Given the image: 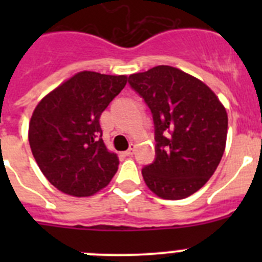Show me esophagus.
I'll list each match as a JSON object with an SVG mask.
<instances>
[{"instance_id": "34e87169", "label": "esophagus", "mask_w": 262, "mask_h": 262, "mask_svg": "<svg viewBox=\"0 0 262 262\" xmlns=\"http://www.w3.org/2000/svg\"><path fill=\"white\" fill-rule=\"evenodd\" d=\"M135 149H136V144H131V147L126 151V156H133V155L135 154Z\"/></svg>"}]
</instances>
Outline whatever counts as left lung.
Masks as SVG:
<instances>
[{
  "label": "left lung",
  "instance_id": "left-lung-1",
  "mask_svg": "<svg viewBox=\"0 0 262 262\" xmlns=\"http://www.w3.org/2000/svg\"><path fill=\"white\" fill-rule=\"evenodd\" d=\"M155 123L156 159L142 170L163 200H184L214 174L226 149V107L205 82L181 69L157 66L128 77Z\"/></svg>",
  "mask_w": 262,
  "mask_h": 262
}]
</instances>
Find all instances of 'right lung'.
<instances>
[{
	"label": "right lung",
	"mask_w": 262,
	"mask_h": 262,
	"mask_svg": "<svg viewBox=\"0 0 262 262\" xmlns=\"http://www.w3.org/2000/svg\"><path fill=\"white\" fill-rule=\"evenodd\" d=\"M127 84V76L82 71L40 99L29 124L32 156L50 184L90 196L110 184L119 159L103 140L99 117Z\"/></svg>",
	"instance_id": "obj_1"
}]
</instances>
